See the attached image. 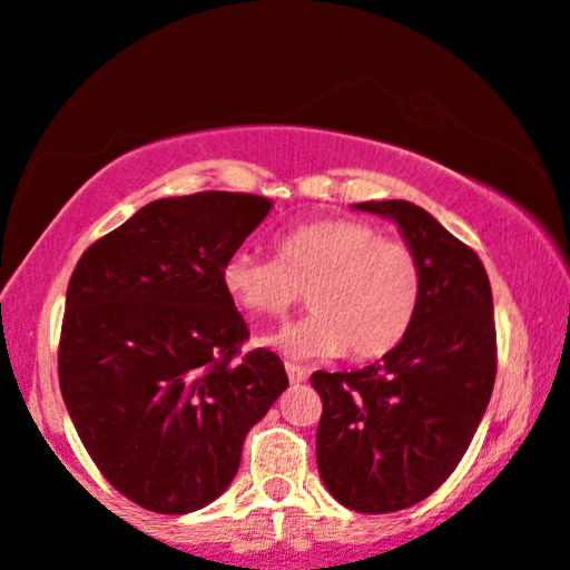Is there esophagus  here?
<instances>
[{
    "label": "esophagus",
    "mask_w": 570,
    "mask_h": 570,
    "mask_svg": "<svg viewBox=\"0 0 570 570\" xmlns=\"http://www.w3.org/2000/svg\"><path fill=\"white\" fill-rule=\"evenodd\" d=\"M286 375H289L292 383H305L309 377V370L302 367V364H292L286 362Z\"/></svg>",
    "instance_id": "1"
}]
</instances>
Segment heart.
Instances as JSON below:
<instances>
[{"label":"heart","mask_w":570,"mask_h":570,"mask_svg":"<svg viewBox=\"0 0 570 570\" xmlns=\"http://www.w3.org/2000/svg\"><path fill=\"white\" fill-rule=\"evenodd\" d=\"M226 297L242 313L281 317L302 292L313 313L261 344L307 360L348 352L375 360L412 328L424 294V268L412 245L381 237L354 218H323L273 239V261L237 249L222 265Z\"/></svg>","instance_id":"b5f03b06"}]
</instances>
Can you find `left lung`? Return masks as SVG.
Masks as SVG:
<instances>
[{
  "label": "left lung",
  "mask_w": 570,
  "mask_h": 570,
  "mask_svg": "<svg viewBox=\"0 0 570 570\" xmlns=\"http://www.w3.org/2000/svg\"><path fill=\"white\" fill-rule=\"evenodd\" d=\"M399 224L424 268L404 341L354 373L309 377L323 399L317 472L356 513L420 503L459 466L495 385L492 289L480 255L406 200L356 203Z\"/></svg>",
  "instance_id": "left-lung-1"
}]
</instances>
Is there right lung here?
Listing matches in <instances>:
<instances>
[{
    "instance_id": "obj_1",
    "label": "right lung",
    "mask_w": 570,
    "mask_h": 570,
    "mask_svg": "<svg viewBox=\"0 0 570 570\" xmlns=\"http://www.w3.org/2000/svg\"><path fill=\"white\" fill-rule=\"evenodd\" d=\"M271 208L247 193L164 197L75 265L59 389L94 464L148 511L214 503L289 385L268 348L239 356L249 331L222 286L224 261Z\"/></svg>"
}]
</instances>
